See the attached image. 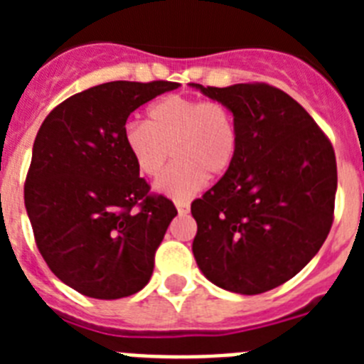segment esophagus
Returning <instances> with one entry per match:
<instances>
[{"label":"esophagus","mask_w":364,"mask_h":364,"mask_svg":"<svg viewBox=\"0 0 364 364\" xmlns=\"http://www.w3.org/2000/svg\"><path fill=\"white\" fill-rule=\"evenodd\" d=\"M175 205H176V210H178L180 215H186L189 211V202L175 200Z\"/></svg>","instance_id":"obj_1"}]
</instances>
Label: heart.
<instances>
[{"label": "heart", "mask_w": 364, "mask_h": 364, "mask_svg": "<svg viewBox=\"0 0 364 364\" xmlns=\"http://www.w3.org/2000/svg\"><path fill=\"white\" fill-rule=\"evenodd\" d=\"M122 140L142 175L154 178L169 156L173 164L156 182V189L175 198L200 191L208 175L217 178L231 167L237 153L233 111L218 100L171 95L147 109V122L129 120Z\"/></svg>", "instance_id": "heart-1"}]
</instances>
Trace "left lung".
<instances>
[{
    "label": "left lung",
    "mask_w": 364,
    "mask_h": 364,
    "mask_svg": "<svg viewBox=\"0 0 364 364\" xmlns=\"http://www.w3.org/2000/svg\"><path fill=\"white\" fill-rule=\"evenodd\" d=\"M195 87L233 111L237 153L217 184L193 200V255L213 284L264 294L297 275L330 233L337 191L332 142L277 87Z\"/></svg>",
    "instance_id": "8db88e82"
}]
</instances>
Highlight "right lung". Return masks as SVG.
Segmentation results:
<instances>
[{
    "instance_id": "obj_1",
    "label": "right lung",
    "mask_w": 364,
    "mask_h": 364,
    "mask_svg": "<svg viewBox=\"0 0 364 364\" xmlns=\"http://www.w3.org/2000/svg\"><path fill=\"white\" fill-rule=\"evenodd\" d=\"M176 82H109L73 95L41 124L25 178V208L41 257L92 299L149 282L176 208L151 193L122 140L127 117Z\"/></svg>"
}]
</instances>
